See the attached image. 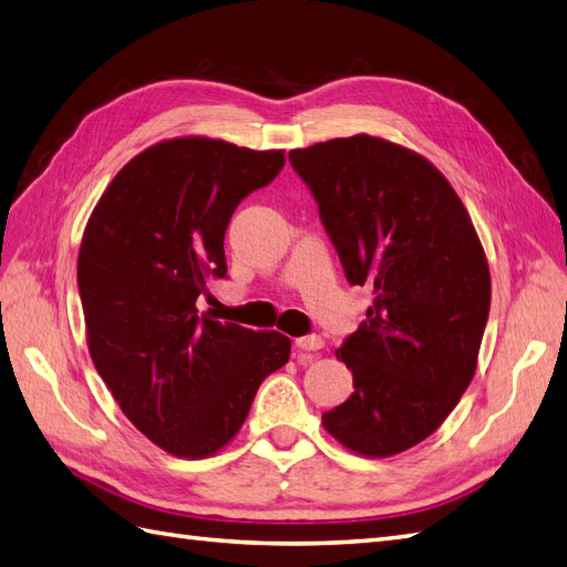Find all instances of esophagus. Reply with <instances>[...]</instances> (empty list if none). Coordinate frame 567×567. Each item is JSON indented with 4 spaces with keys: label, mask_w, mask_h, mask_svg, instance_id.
Here are the masks:
<instances>
[{
    "label": "esophagus",
    "mask_w": 567,
    "mask_h": 567,
    "mask_svg": "<svg viewBox=\"0 0 567 567\" xmlns=\"http://www.w3.org/2000/svg\"><path fill=\"white\" fill-rule=\"evenodd\" d=\"M296 347L300 351H320L324 347V339L320 334H308V337L296 339Z\"/></svg>",
    "instance_id": "obj_1"
}]
</instances>
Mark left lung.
Returning a JSON list of instances; mask_svg holds the SVG:
<instances>
[{"mask_svg": "<svg viewBox=\"0 0 567 567\" xmlns=\"http://www.w3.org/2000/svg\"><path fill=\"white\" fill-rule=\"evenodd\" d=\"M351 286L372 288L365 322L337 351L353 394L322 413L341 445L390 457L435 433L474 378L491 274L462 199L433 163L355 134L288 154Z\"/></svg>", "mask_w": 567, "mask_h": 567, "instance_id": "8db88e82", "label": "left lung"}]
</instances>
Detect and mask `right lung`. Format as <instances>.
Wrapping results in <instances>:
<instances>
[{
	"label": "right lung",
	"mask_w": 567,
	"mask_h": 567,
	"mask_svg": "<svg viewBox=\"0 0 567 567\" xmlns=\"http://www.w3.org/2000/svg\"><path fill=\"white\" fill-rule=\"evenodd\" d=\"M284 151L187 136L134 156L95 204L76 281L93 365L140 431L177 457H209L240 431L291 341L197 312L226 276L238 204L281 173Z\"/></svg>",
	"instance_id": "1"
}]
</instances>
